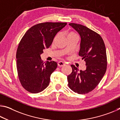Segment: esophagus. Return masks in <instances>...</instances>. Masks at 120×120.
Listing matches in <instances>:
<instances>
[{"instance_id":"obj_1","label":"esophagus","mask_w":120,"mask_h":120,"mask_svg":"<svg viewBox=\"0 0 120 120\" xmlns=\"http://www.w3.org/2000/svg\"><path fill=\"white\" fill-rule=\"evenodd\" d=\"M58 66H59V67H62V66L65 65V63H64V62H63V61H60L58 62Z\"/></svg>"}]
</instances>
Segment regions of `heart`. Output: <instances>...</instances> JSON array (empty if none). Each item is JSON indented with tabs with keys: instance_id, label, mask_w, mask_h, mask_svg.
<instances>
[{
	"instance_id": "1",
	"label": "heart",
	"mask_w": 120,
	"mask_h": 120,
	"mask_svg": "<svg viewBox=\"0 0 120 120\" xmlns=\"http://www.w3.org/2000/svg\"><path fill=\"white\" fill-rule=\"evenodd\" d=\"M73 35H76L75 34L73 33H70L69 34H68V36H73Z\"/></svg>"
}]
</instances>
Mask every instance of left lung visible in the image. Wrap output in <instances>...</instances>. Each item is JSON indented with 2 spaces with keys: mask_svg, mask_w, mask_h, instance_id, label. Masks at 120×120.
Here are the masks:
<instances>
[{
  "mask_svg": "<svg viewBox=\"0 0 120 120\" xmlns=\"http://www.w3.org/2000/svg\"><path fill=\"white\" fill-rule=\"evenodd\" d=\"M81 38L79 54L85 62L86 69L79 70L71 64V73L67 76L68 86L76 93L85 94L97 86L106 73L107 56L104 41L98 34L86 26L69 23Z\"/></svg>",
  "mask_w": 120,
  "mask_h": 120,
  "instance_id": "8db88e82",
  "label": "left lung"
}]
</instances>
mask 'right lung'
<instances>
[{
    "label": "right lung",
    "mask_w": 120,
    "mask_h": 120,
    "mask_svg": "<svg viewBox=\"0 0 120 120\" xmlns=\"http://www.w3.org/2000/svg\"><path fill=\"white\" fill-rule=\"evenodd\" d=\"M66 24L61 22L37 24L30 28L21 40L16 52L17 70L22 86L28 92L39 93L49 85L51 74L58 64L53 61L43 62L41 55Z\"/></svg>",
    "instance_id": "obj_1"
}]
</instances>
